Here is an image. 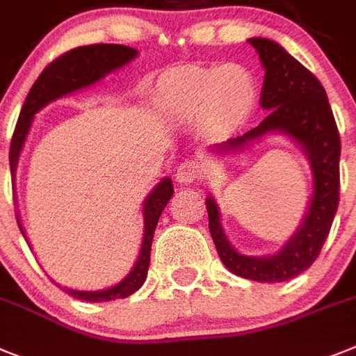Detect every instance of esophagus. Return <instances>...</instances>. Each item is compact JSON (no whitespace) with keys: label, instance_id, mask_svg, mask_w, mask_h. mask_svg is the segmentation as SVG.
<instances>
[{"label":"esophagus","instance_id":"esophagus-1","mask_svg":"<svg viewBox=\"0 0 356 356\" xmlns=\"http://www.w3.org/2000/svg\"><path fill=\"white\" fill-rule=\"evenodd\" d=\"M205 175V167L198 160H185L178 165V171H176V180L181 181V184H193V181L200 180L202 176Z\"/></svg>","mask_w":356,"mask_h":356}]
</instances>
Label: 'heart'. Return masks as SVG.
Wrapping results in <instances>:
<instances>
[{
  "label": "heart",
  "mask_w": 356,
  "mask_h": 356,
  "mask_svg": "<svg viewBox=\"0 0 356 356\" xmlns=\"http://www.w3.org/2000/svg\"><path fill=\"white\" fill-rule=\"evenodd\" d=\"M165 93L175 115L196 118L207 113L225 129L247 122L257 104L256 81L239 65L181 68L167 77Z\"/></svg>",
  "instance_id": "1"
}]
</instances>
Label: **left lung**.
I'll return each instance as SVG.
<instances>
[{
  "label": "left lung",
  "instance_id": "8db88e82",
  "mask_svg": "<svg viewBox=\"0 0 356 356\" xmlns=\"http://www.w3.org/2000/svg\"><path fill=\"white\" fill-rule=\"evenodd\" d=\"M265 68L261 106L268 117L245 135L216 145V153L236 151L266 133H282L302 147L312 165L314 193L305 220L284 247L266 257L243 256L221 229L214 198H207L209 230L223 265L239 277L257 282H282L314 265L330 234L339 207L340 136L321 81L281 44L265 38L248 39Z\"/></svg>",
  "mask_w": 356,
  "mask_h": 356
}]
</instances>
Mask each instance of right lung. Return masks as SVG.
Instances as JSON below:
<instances>
[{
    "label": "right lung",
    "mask_w": 356,
    "mask_h": 356,
    "mask_svg": "<svg viewBox=\"0 0 356 356\" xmlns=\"http://www.w3.org/2000/svg\"><path fill=\"white\" fill-rule=\"evenodd\" d=\"M136 56H138V51L135 48L124 47V44H90V47H79L66 51V54L57 57L56 60H51L50 65L42 70L38 81L30 88L25 104L21 108L14 135H12L10 153H8L12 184H14V176H16L21 149H23L30 126H32L33 115L47 104H50L51 100H57L60 97L74 93V91L95 84L97 81H100L108 74L115 72V70L122 68L124 65L131 63ZM172 193L175 191H172L171 178H163L145 198L144 238H142L140 254H138V259H136L133 270L127 273L122 281L115 284V286L108 288V290L99 291H79L70 290V288H63V290L72 297H75V299L88 300V302H106V300L124 299V297H129L131 293H135L147 277L154 229H156L160 214H162V211L171 200ZM16 218L21 234L26 239V234L23 230L17 212Z\"/></svg>",
    "instance_id": "1"
}]
</instances>
